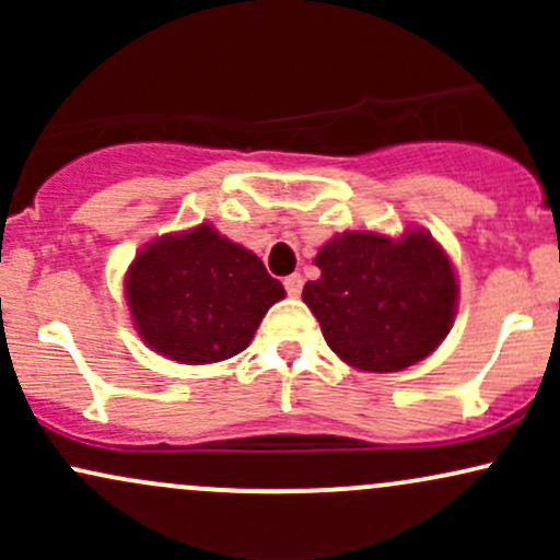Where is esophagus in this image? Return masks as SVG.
Here are the masks:
<instances>
[{
    "instance_id": "esophagus-1",
    "label": "esophagus",
    "mask_w": 560,
    "mask_h": 560,
    "mask_svg": "<svg viewBox=\"0 0 560 560\" xmlns=\"http://www.w3.org/2000/svg\"><path fill=\"white\" fill-rule=\"evenodd\" d=\"M284 289H287L289 298H298V294L302 292V276H300V273L287 276V279H284Z\"/></svg>"
}]
</instances>
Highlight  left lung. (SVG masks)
Here are the masks:
<instances>
[{"label":"left lung","mask_w":560,"mask_h":560,"mask_svg":"<svg viewBox=\"0 0 560 560\" xmlns=\"http://www.w3.org/2000/svg\"><path fill=\"white\" fill-rule=\"evenodd\" d=\"M320 279L302 300L326 345L361 371H402L447 337L455 316L453 266L427 231L387 240L371 231L334 236L316 255Z\"/></svg>","instance_id":"left-lung-1"}]
</instances>
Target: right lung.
Returning a JSON list of instances; mask_svg holds the SVG:
<instances>
[{"instance_id": "add662e5", "label": "right lung", "mask_w": 560, "mask_h": 560, "mask_svg": "<svg viewBox=\"0 0 560 560\" xmlns=\"http://www.w3.org/2000/svg\"><path fill=\"white\" fill-rule=\"evenodd\" d=\"M126 294L152 350L178 363H215L249 345L284 287L258 255L202 223L141 249Z\"/></svg>"}]
</instances>
